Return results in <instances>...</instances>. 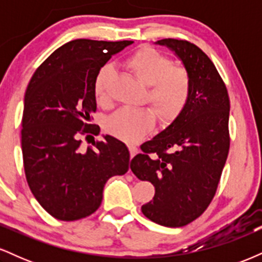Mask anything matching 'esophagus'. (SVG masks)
Returning <instances> with one entry per match:
<instances>
[{
    "label": "esophagus",
    "mask_w": 262,
    "mask_h": 262,
    "mask_svg": "<svg viewBox=\"0 0 262 262\" xmlns=\"http://www.w3.org/2000/svg\"><path fill=\"white\" fill-rule=\"evenodd\" d=\"M129 152H130V158H134L135 155L138 154V148H135V146H133V145H130L129 146Z\"/></svg>",
    "instance_id": "1"
}]
</instances>
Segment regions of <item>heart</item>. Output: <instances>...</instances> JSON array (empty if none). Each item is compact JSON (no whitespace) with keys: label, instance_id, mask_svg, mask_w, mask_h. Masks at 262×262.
Instances as JSON below:
<instances>
[{"label":"heart","instance_id":"b5f03b06","mask_svg":"<svg viewBox=\"0 0 262 262\" xmlns=\"http://www.w3.org/2000/svg\"><path fill=\"white\" fill-rule=\"evenodd\" d=\"M125 66L149 86L146 100L158 114L162 125H169L185 112L191 98V75L183 66L173 65L172 59L150 47L138 49L125 60ZM111 65L98 70L93 92L100 104L110 101ZM155 114L151 110H119L107 119L106 130L117 139L129 144L143 140L154 129Z\"/></svg>","mask_w":262,"mask_h":262}]
</instances>
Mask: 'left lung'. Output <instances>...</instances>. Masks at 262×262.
I'll use <instances>...</instances> for the list:
<instances>
[{
    "instance_id": "8db88e82",
    "label": "left lung",
    "mask_w": 262,
    "mask_h": 262,
    "mask_svg": "<svg viewBox=\"0 0 262 262\" xmlns=\"http://www.w3.org/2000/svg\"><path fill=\"white\" fill-rule=\"evenodd\" d=\"M191 75V98L175 122L140 146L130 169L154 185L141 212L155 223L187 225L208 208L229 152L230 102L227 87L208 56L181 39H161Z\"/></svg>"
}]
</instances>
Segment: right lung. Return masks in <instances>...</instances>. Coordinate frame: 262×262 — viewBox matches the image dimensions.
<instances>
[{
	"instance_id": "right-lung-1",
	"label": "right lung",
	"mask_w": 262,
	"mask_h": 262,
	"mask_svg": "<svg viewBox=\"0 0 262 262\" xmlns=\"http://www.w3.org/2000/svg\"><path fill=\"white\" fill-rule=\"evenodd\" d=\"M132 40L76 39L58 48L35 70L25 96L23 165L33 196L54 218L73 222L101 206L103 187L129 169L128 148L116 138L81 148V135H98L93 82L113 54Z\"/></svg>"
}]
</instances>
